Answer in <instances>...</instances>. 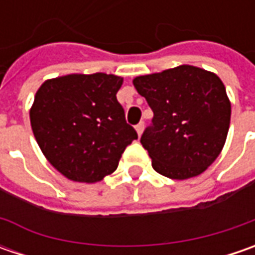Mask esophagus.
Listing matches in <instances>:
<instances>
[{
  "instance_id": "esophagus-1",
  "label": "esophagus",
  "mask_w": 255,
  "mask_h": 255,
  "mask_svg": "<svg viewBox=\"0 0 255 255\" xmlns=\"http://www.w3.org/2000/svg\"><path fill=\"white\" fill-rule=\"evenodd\" d=\"M143 130H144V123L140 122L139 125H136V132H137V134H139V136L142 134Z\"/></svg>"
}]
</instances>
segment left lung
<instances>
[{"instance_id": "left-lung-1", "label": "left lung", "mask_w": 255, "mask_h": 255, "mask_svg": "<svg viewBox=\"0 0 255 255\" xmlns=\"http://www.w3.org/2000/svg\"><path fill=\"white\" fill-rule=\"evenodd\" d=\"M153 111L152 125L140 137L157 173L174 180L199 176L226 143L231 105L213 72L180 65L133 79Z\"/></svg>"}]
</instances>
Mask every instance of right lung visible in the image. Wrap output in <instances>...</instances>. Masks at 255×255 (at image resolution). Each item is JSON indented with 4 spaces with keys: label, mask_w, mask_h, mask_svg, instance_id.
<instances>
[{
    "label": "right lung",
    "mask_w": 255,
    "mask_h": 255,
    "mask_svg": "<svg viewBox=\"0 0 255 255\" xmlns=\"http://www.w3.org/2000/svg\"><path fill=\"white\" fill-rule=\"evenodd\" d=\"M122 82L102 72L65 75L45 81L35 95L29 118L36 143L69 180H102L137 139L116 99Z\"/></svg>",
    "instance_id": "right-lung-1"
}]
</instances>
